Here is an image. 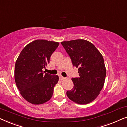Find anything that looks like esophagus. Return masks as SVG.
Here are the masks:
<instances>
[{
    "mask_svg": "<svg viewBox=\"0 0 127 127\" xmlns=\"http://www.w3.org/2000/svg\"><path fill=\"white\" fill-rule=\"evenodd\" d=\"M60 77V79L61 80H65L66 79V77H64L62 76H60V77Z\"/></svg>",
    "mask_w": 127,
    "mask_h": 127,
    "instance_id": "1",
    "label": "esophagus"
}]
</instances>
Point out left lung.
I'll use <instances>...</instances> for the list:
<instances>
[{"label":"left lung","instance_id":"obj_1","mask_svg":"<svg viewBox=\"0 0 127 127\" xmlns=\"http://www.w3.org/2000/svg\"><path fill=\"white\" fill-rule=\"evenodd\" d=\"M70 57L73 65L79 68V77L72 78L74 87L67 96L80 105L93 102L105 84L106 70L102 54L91 42L77 39L61 42Z\"/></svg>","mask_w":127,"mask_h":127}]
</instances>
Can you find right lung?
Wrapping results in <instances>:
<instances>
[{"instance_id": "add662e5", "label": "right lung", "mask_w": 127, "mask_h": 127, "mask_svg": "<svg viewBox=\"0 0 127 127\" xmlns=\"http://www.w3.org/2000/svg\"><path fill=\"white\" fill-rule=\"evenodd\" d=\"M58 42L36 40L28 44L17 59L14 79L21 96L33 105H41L51 98L59 77L45 73L43 69L50 62Z\"/></svg>"}]
</instances>
